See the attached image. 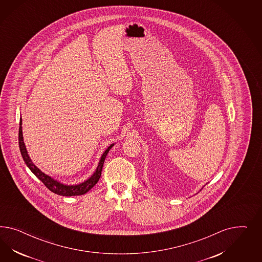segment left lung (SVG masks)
Listing matches in <instances>:
<instances>
[{
    "label": "left lung",
    "mask_w": 262,
    "mask_h": 262,
    "mask_svg": "<svg viewBox=\"0 0 262 262\" xmlns=\"http://www.w3.org/2000/svg\"><path fill=\"white\" fill-rule=\"evenodd\" d=\"M202 189H203V188H202ZM202 189H201V190H202Z\"/></svg>",
    "instance_id": "left-lung-1"
}]
</instances>
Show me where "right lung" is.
<instances>
[{"label": "right lung", "instance_id": "1", "mask_svg": "<svg viewBox=\"0 0 262 262\" xmlns=\"http://www.w3.org/2000/svg\"><path fill=\"white\" fill-rule=\"evenodd\" d=\"M114 144H111V146L104 151L101 159L99 161V164L97 166L94 174H92L88 180L83 183H79V184H75V185H66L63 183H59L56 181L55 179L51 178L50 176L44 174L41 170H39L37 167L35 166L32 163V159H30L28 151L25 146L24 139H23V133H22V119L20 120V127H19V148L20 151L22 155V158L24 159L25 163L27 164V166L30 168V170L32 171L33 174H35V177L37 179H39L42 183H44V185L47 187L48 189L52 191L53 193L60 195V196H79V195H83L86 192L90 190L96 183L99 182L101 174H102V169H103V162L106 155L108 154V151L112 148Z\"/></svg>", "mask_w": 262, "mask_h": 262}]
</instances>
